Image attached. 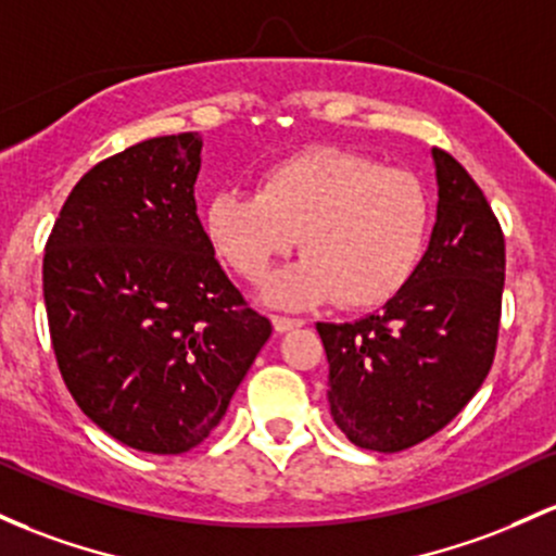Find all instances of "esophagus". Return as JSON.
I'll list each match as a JSON object with an SVG mask.
<instances>
[{"label":"esophagus","mask_w":556,"mask_h":556,"mask_svg":"<svg viewBox=\"0 0 556 556\" xmlns=\"http://www.w3.org/2000/svg\"><path fill=\"white\" fill-rule=\"evenodd\" d=\"M271 325L279 334H282V332H290V329H298L303 325V321L301 319H290V316H271Z\"/></svg>","instance_id":"obj_1"}]
</instances>
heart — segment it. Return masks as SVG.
<instances>
[{"mask_svg":"<svg viewBox=\"0 0 556 556\" xmlns=\"http://www.w3.org/2000/svg\"><path fill=\"white\" fill-rule=\"evenodd\" d=\"M203 229L218 258L250 282L301 235L306 258L264 288L274 306L334 298L343 308H375L404 288L422 258L430 194L412 170L316 148L268 166L258 192L227 187L211 194Z\"/></svg>","mask_w":556,"mask_h":556,"instance_id":"obj_1","label":"heart"}]
</instances>
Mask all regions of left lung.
<instances>
[{
	"mask_svg": "<svg viewBox=\"0 0 556 556\" xmlns=\"http://www.w3.org/2000/svg\"><path fill=\"white\" fill-rule=\"evenodd\" d=\"M438 211L408 282L353 325L316 329L329 412L358 448L395 454L443 430L483 386L502 319L504 235L483 189L432 150Z\"/></svg>",
	"mask_w": 556,
	"mask_h": 556,
	"instance_id": "obj_1",
	"label": "left lung"
}]
</instances>
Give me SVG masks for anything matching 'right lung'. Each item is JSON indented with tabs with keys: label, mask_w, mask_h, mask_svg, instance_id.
Returning <instances> with one entry per match:
<instances>
[{
	"label": "right lung",
	"mask_w": 556,
	"mask_h": 556,
	"mask_svg": "<svg viewBox=\"0 0 556 556\" xmlns=\"http://www.w3.org/2000/svg\"><path fill=\"white\" fill-rule=\"evenodd\" d=\"M200 150L187 131L97 163L45 250L47 321L73 401L148 454L203 443L271 334L198 218Z\"/></svg>",
	"instance_id": "right-lung-1"
}]
</instances>
